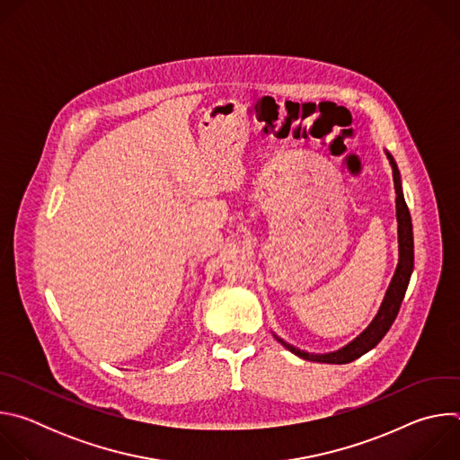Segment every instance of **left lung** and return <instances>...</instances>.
<instances>
[{
  "mask_svg": "<svg viewBox=\"0 0 460 460\" xmlns=\"http://www.w3.org/2000/svg\"><path fill=\"white\" fill-rule=\"evenodd\" d=\"M387 160L391 164L393 169V181H395V192H397V222H399V264H397V271L391 279V284L385 291V296L382 300V305L376 313V316L373 318V322L367 325V330H364L353 342H349L348 346H344L339 351L333 353H323V355H313L307 351H300L298 348L284 342L282 339H279L275 335V339L288 348L291 353H295L296 357L304 358V360H313V362H323V364H348L353 362L357 358H360L364 353L371 351L382 339L384 335L389 332L391 323L395 322L401 304L404 300L411 273H413V226H411V217H410V209L406 206L404 194H402V187H401V172L399 167L393 160V156L385 151Z\"/></svg>",
  "mask_w": 460,
  "mask_h": 460,
  "instance_id": "obj_1",
  "label": "left lung"
}]
</instances>
